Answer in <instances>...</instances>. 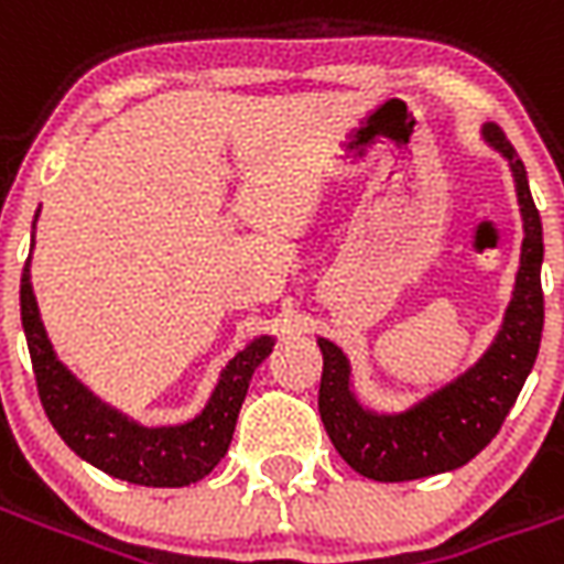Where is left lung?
Instances as JSON below:
<instances>
[{
	"label": "left lung",
	"instance_id": "left-lung-1",
	"mask_svg": "<svg viewBox=\"0 0 564 564\" xmlns=\"http://www.w3.org/2000/svg\"><path fill=\"white\" fill-rule=\"evenodd\" d=\"M484 139L510 162L522 214V253L517 286L508 314L492 347L465 375L432 392L404 414H375L350 392V362L326 338L323 378H319V416L341 459L362 477L380 484H402L416 477L453 471L471 462L498 435L505 416L517 402L532 371L544 332V232L534 208L525 165L496 123H486Z\"/></svg>",
	"mask_w": 564,
	"mask_h": 564
}]
</instances>
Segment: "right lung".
<instances>
[{
  "instance_id": "obj_1",
  "label": "right lung",
  "mask_w": 564,
  "mask_h": 564,
  "mask_svg": "<svg viewBox=\"0 0 564 564\" xmlns=\"http://www.w3.org/2000/svg\"><path fill=\"white\" fill-rule=\"evenodd\" d=\"M20 319H23V332L30 344L39 399L56 435L99 471L139 486H189L214 471V465L226 456V449L232 444L235 423L245 404L250 378L274 347V338L262 335L247 344L245 350H238V356L223 368L205 411L196 420L148 429L99 402L56 359L42 317H39L35 295H32L30 259L20 278Z\"/></svg>"
}]
</instances>
